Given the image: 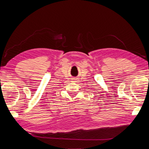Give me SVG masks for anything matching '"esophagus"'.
Here are the masks:
<instances>
[{"label":"esophagus","mask_w":149,"mask_h":149,"mask_svg":"<svg viewBox=\"0 0 149 149\" xmlns=\"http://www.w3.org/2000/svg\"><path fill=\"white\" fill-rule=\"evenodd\" d=\"M76 80L77 79H73V81H76Z\"/></svg>","instance_id":"34e87169"}]
</instances>
